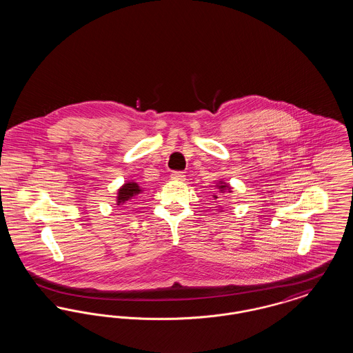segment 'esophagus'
<instances>
[{"label": "esophagus", "instance_id": "34e87169", "mask_svg": "<svg viewBox=\"0 0 353 353\" xmlns=\"http://www.w3.org/2000/svg\"><path fill=\"white\" fill-rule=\"evenodd\" d=\"M170 179L174 180V181H184L185 174L183 172H173V173L170 174Z\"/></svg>", "mask_w": 353, "mask_h": 353}]
</instances>
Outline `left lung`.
Wrapping results in <instances>:
<instances>
[{
    "label": "left lung",
    "instance_id": "obj_1",
    "mask_svg": "<svg viewBox=\"0 0 353 353\" xmlns=\"http://www.w3.org/2000/svg\"><path fill=\"white\" fill-rule=\"evenodd\" d=\"M219 189L223 193L225 190H229L230 192V186H228V185L225 184V183H222V181H219ZM219 197L217 196H214V200H217Z\"/></svg>",
    "mask_w": 353,
    "mask_h": 353
}]
</instances>
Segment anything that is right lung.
I'll list each match as a JSON object with an SVG mask.
<instances>
[{
	"label": "right lung",
	"instance_id": "obj_1",
	"mask_svg": "<svg viewBox=\"0 0 353 353\" xmlns=\"http://www.w3.org/2000/svg\"><path fill=\"white\" fill-rule=\"evenodd\" d=\"M141 192L143 190H141V188L139 186L137 183L128 181V183H125L119 189L118 197H117L118 200H117V202H118V205H123V203H125V202L134 199V196L140 194Z\"/></svg>",
	"mask_w": 353,
	"mask_h": 353
}]
</instances>
